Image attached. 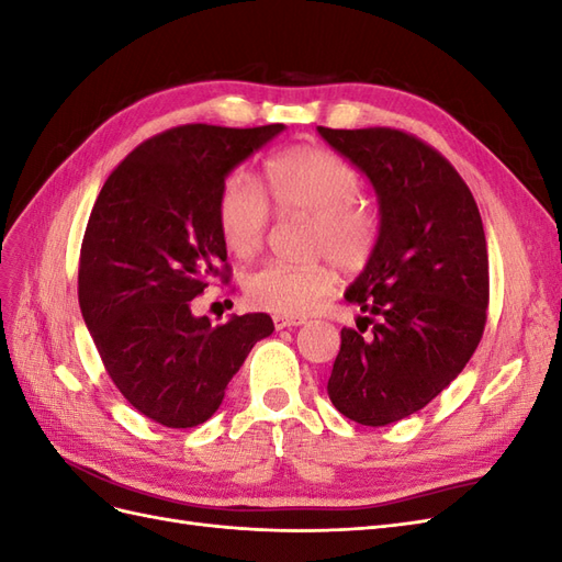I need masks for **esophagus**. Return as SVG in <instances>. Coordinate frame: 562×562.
I'll return each instance as SVG.
<instances>
[{
	"instance_id": "obj_1",
	"label": "esophagus",
	"mask_w": 562,
	"mask_h": 562,
	"mask_svg": "<svg viewBox=\"0 0 562 562\" xmlns=\"http://www.w3.org/2000/svg\"><path fill=\"white\" fill-rule=\"evenodd\" d=\"M271 321H274V328H277V330L293 328V326H302V323H304V318H297V316H283V314H274V316H271Z\"/></svg>"
}]
</instances>
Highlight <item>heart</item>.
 <instances>
[{"instance_id":"b5f03b06","label":"heart","mask_w":562,"mask_h":562,"mask_svg":"<svg viewBox=\"0 0 562 562\" xmlns=\"http://www.w3.org/2000/svg\"><path fill=\"white\" fill-rule=\"evenodd\" d=\"M265 190L246 173H232L220 184L215 217L220 236L236 258H252L271 225L269 201L283 217H310L307 248L326 255L339 269H361L380 239V211L359 194L356 168L333 151L297 145L265 161ZM326 262H265L244 281V295L255 310L302 316L330 293Z\"/></svg>"}]
</instances>
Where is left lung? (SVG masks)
I'll return each instance as SVG.
<instances>
[{
    "mask_svg": "<svg viewBox=\"0 0 562 562\" xmlns=\"http://www.w3.org/2000/svg\"><path fill=\"white\" fill-rule=\"evenodd\" d=\"M318 133L370 178L382 215L378 246L345 295L366 316L359 330L342 328L328 394L345 417L386 427L431 403L481 342L483 220L454 166L417 135L389 126Z\"/></svg>",
    "mask_w": 562,
    "mask_h": 562,
    "instance_id": "obj_1",
    "label": "left lung"
}]
</instances>
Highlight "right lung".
<instances>
[{"label": "right lung", "mask_w": 562, "mask_h": 562, "mask_svg": "<svg viewBox=\"0 0 562 562\" xmlns=\"http://www.w3.org/2000/svg\"><path fill=\"white\" fill-rule=\"evenodd\" d=\"M283 124H184L135 147L100 190L79 252V307L110 380L168 429L206 422L225 398L267 314L211 326L194 297L229 281L215 201L236 164Z\"/></svg>", "instance_id": "1"}]
</instances>
